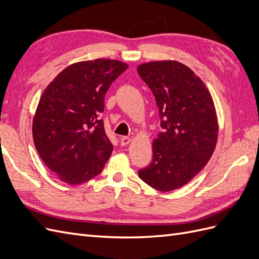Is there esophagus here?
Returning a JSON list of instances; mask_svg holds the SVG:
<instances>
[{"label": "esophagus", "mask_w": 259, "mask_h": 259, "mask_svg": "<svg viewBox=\"0 0 259 259\" xmlns=\"http://www.w3.org/2000/svg\"><path fill=\"white\" fill-rule=\"evenodd\" d=\"M120 142H121L122 146H127L131 143V138L127 136H123L120 138Z\"/></svg>", "instance_id": "esophagus-1"}]
</instances>
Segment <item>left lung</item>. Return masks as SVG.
Instances as JSON below:
<instances>
[{
    "label": "left lung",
    "instance_id": "1",
    "mask_svg": "<svg viewBox=\"0 0 259 259\" xmlns=\"http://www.w3.org/2000/svg\"><path fill=\"white\" fill-rule=\"evenodd\" d=\"M137 71L153 93L162 128L153 140L152 161L138 176L155 190H175L202 170L215 150L214 101L200 77L178 61L146 62Z\"/></svg>",
    "mask_w": 259,
    "mask_h": 259
}]
</instances>
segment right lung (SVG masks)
<instances>
[{"mask_svg":"<svg viewBox=\"0 0 259 259\" xmlns=\"http://www.w3.org/2000/svg\"><path fill=\"white\" fill-rule=\"evenodd\" d=\"M127 68L113 59L75 62L43 92L33 117V142L45 165L61 182H88L110 158L113 146L99 114L108 89Z\"/></svg>","mask_w":259,"mask_h":259,"instance_id":"right-lung-1","label":"right lung"}]
</instances>
